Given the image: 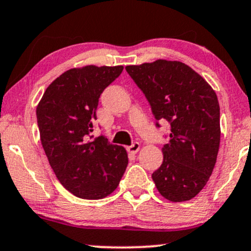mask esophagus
I'll use <instances>...</instances> for the list:
<instances>
[{"label":"esophagus","instance_id":"obj_1","mask_svg":"<svg viewBox=\"0 0 251 251\" xmlns=\"http://www.w3.org/2000/svg\"><path fill=\"white\" fill-rule=\"evenodd\" d=\"M139 149H140V144L139 143H133L131 145V146L127 147V151L129 153H133V154H135V153L138 152Z\"/></svg>","mask_w":251,"mask_h":251}]
</instances>
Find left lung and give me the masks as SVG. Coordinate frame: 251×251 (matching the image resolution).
Wrapping results in <instances>:
<instances>
[{
  "label": "left lung",
  "instance_id": "1",
  "mask_svg": "<svg viewBox=\"0 0 251 251\" xmlns=\"http://www.w3.org/2000/svg\"><path fill=\"white\" fill-rule=\"evenodd\" d=\"M125 69L155 119L171 124L170 141L162 147L164 161L152 174L156 188L172 202L191 200L206 186L216 162L221 137L216 93L198 72L177 60L158 59Z\"/></svg>",
  "mask_w": 251,
  "mask_h": 251
}]
</instances>
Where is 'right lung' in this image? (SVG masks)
Listing matches in <instances>:
<instances>
[{"mask_svg":"<svg viewBox=\"0 0 251 251\" xmlns=\"http://www.w3.org/2000/svg\"><path fill=\"white\" fill-rule=\"evenodd\" d=\"M124 66L86 65L65 71L45 90L36 108L41 143L57 179L75 196L110 195L128 164L126 150L104 135L95 139L99 97Z\"/></svg>","mask_w":251,"mask_h":251,"instance_id":"add662e5","label":"right lung"}]
</instances>
